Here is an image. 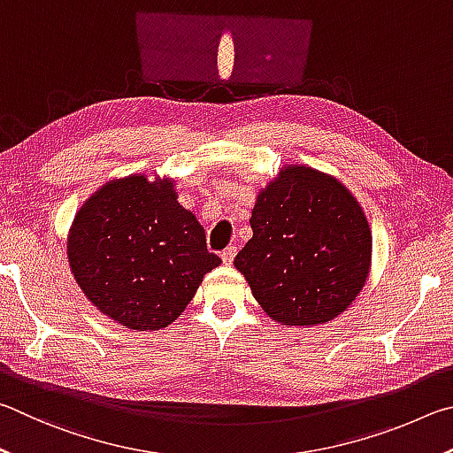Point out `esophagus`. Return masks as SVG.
<instances>
[{"mask_svg":"<svg viewBox=\"0 0 453 453\" xmlns=\"http://www.w3.org/2000/svg\"><path fill=\"white\" fill-rule=\"evenodd\" d=\"M234 255H236V247H228V249H225V250L220 252L222 263H225V265H233Z\"/></svg>","mask_w":453,"mask_h":453,"instance_id":"obj_1","label":"esophagus"}]
</instances>
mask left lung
Masks as SVG:
<instances>
[{"instance_id":"8db88e82","label":"left lung","mask_w":453,"mask_h":453,"mask_svg":"<svg viewBox=\"0 0 453 453\" xmlns=\"http://www.w3.org/2000/svg\"><path fill=\"white\" fill-rule=\"evenodd\" d=\"M252 239L234 266L282 326H316L350 308L368 280L372 231L356 196L308 165H282L258 190Z\"/></svg>"}]
</instances>
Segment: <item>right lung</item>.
Instances as JSON below:
<instances>
[{
  "instance_id": "add662e5",
  "label": "right lung",
  "mask_w": 453,
  "mask_h": 453,
  "mask_svg": "<svg viewBox=\"0 0 453 453\" xmlns=\"http://www.w3.org/2000/svg\"><path fill=\"white\" fill-rule=\"evenodd\" d=\"M169 177L113 179L87 198L67 234V260L87 300L129 330L166 328L220 258Z\"/></svg>"
}]
</instances>
